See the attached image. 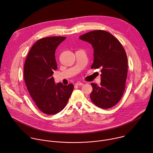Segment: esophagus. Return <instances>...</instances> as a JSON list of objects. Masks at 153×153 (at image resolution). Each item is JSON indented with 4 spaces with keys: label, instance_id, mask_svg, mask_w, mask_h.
Here are the masks:
<instances>
[{
    "label": "esophagus",
    "instance_id": "obj_1",
    "mask_svg": "<svg viewBox=\"0 0 153 153\" xmlns=\"http://www.w3.org/2000/svg\"><path fill=\"white\" fill-rule=\"evenodd\" d=\"M75 85H76V86H81V85H83V83L80 82H77V83H75Z\"/></svg>",
    "mask_w": 153,
    "mask_h": 153
}]
</instances>
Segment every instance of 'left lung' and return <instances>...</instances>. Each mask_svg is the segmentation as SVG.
<instances>
[{"label": "left lung", "mask_w": 153, "mask_h": 153, "mask_svg": "<svg viewBox=\"0 0 153 153\" xmlns=\"http://www.w3.org/2000/svg\"><path fill=\"white\" fill-rule=\"evenodd\" d=\"M79 38L90 43L94 48L92 69H101V82L91 83L92 102L97 106L108 109L121 99L125 88L128 73L126 52L119 40L104 30H94Z\"/></svg>", "instance_id": "obj_1"}]
</instances>
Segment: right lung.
Returning a JSON list of instances; mask_svg holds the SVG:
<instances>
[{
  "label": "right lung",
  "mask_w": 153,
  "mask_h": 153,
  "mask_svg": "<svg viewBox=\"0 0 153 153\" xmlns=\"http://www.w3.org/2000/svg\"><path fill=\"white\" fill-rule=\"evenodd\" d=\"M66 37H48L37 40L26 58L24 76L27 90L36 105L43 113L54 114L66 106L74 85L55 84L52 76L57 68V47Z\"/></svg>",
  "instance_id": "right-lung-1"
}]
</instances>
